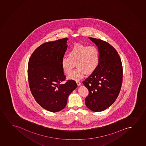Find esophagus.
Here are the masks:
<instances>
[{"label":"esophagus","mask_w":146,"mask_h":146,"mask_svg":"<svg viewBox=\"0 0 146 146\" xmlns=\"http://www.w3.org/2000/svg\"><path fill=\"white\" fill-rule=\"evenodd\" d=\"M76 83H77V85L78 86H80L81 85V82H80L78 81H76Z\"/></svg>","instance_id":"obj_1"}]
</instances>
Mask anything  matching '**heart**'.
<instances>
[{"label":"heart","mask_w":146,"mask_h":146,"mask_svg":"<svg viewBox=\"0 0 146 146\" xmlns=\"http://www.w3.org/2000/svg\"><path fill=\"white\" fill-rule=\"evenodd\" d=\"M68 56H64L61 60L63 70L70 74L76 65V68L68 76V79L79 80L86 74L90 75L95 72L100 61V51L95 46H88L76 44L71 48Z\"/></svg>","instance_id":"obj_1"}]
</instances>
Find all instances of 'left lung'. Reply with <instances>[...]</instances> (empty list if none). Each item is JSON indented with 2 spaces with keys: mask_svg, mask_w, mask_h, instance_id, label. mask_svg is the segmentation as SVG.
<instances>
[{
  "mask_svg": "<svg viewBox=\"0 0 146 146\" xmlns=\"http://www.w3.org/2000/svg\"><path fill=\"white\" fill-rule=\"evenodd\" d=\"M98 47L100 61L95 72L83 84L89 90L86 106L95 112L102 111L113 104L121 89L123 68L117 52L108 42L89 38Z\"/></svg>",
  "mask_w": 146,
  "mask_h": 146,
  "instance_id": "8db88e82",
  "label": "left lung"
}]
</instances>
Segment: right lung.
<instances>
[{
  "label": "right lung",
  "mask_w": 146,
  "mask_h": 146,
  "mask_svg": "<svg viewBox=\"0 0 146 146\" xmlns=\"http://www.w3.org/2000/svg\"><path fill=\"white\" fill-rule=\"evenodd\" d=\"M68 38L45 42L35 50L29 60L28 78L31 92L38 104L55 112L66 106L69 95L77 87L66 79L61 60L67 48Z\"/></svg>",
  "instance_id": "obj_1"
}]
</instances>
